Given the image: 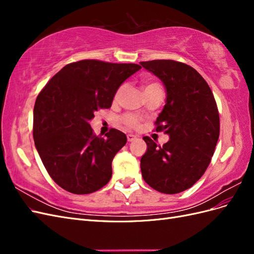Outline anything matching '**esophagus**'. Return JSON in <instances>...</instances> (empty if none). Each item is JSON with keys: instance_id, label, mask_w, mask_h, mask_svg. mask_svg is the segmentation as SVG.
Here are the masks:
<instances>
[{"instance_id": "esophagus-1", "label": "esophagus", "mask_w": 254, "mask_h": 254, "mask_svg": "<svg viewBox=\"0 0 254 254\" xmlns=\"http://www.w3.org/2000/svg\"><path fill=\"white\" fill-rule=\"evenodd\" d=\"M127 140H128V142H132V141L136 140V135H134V134H127Z\"/></svg>"}]
</instances>
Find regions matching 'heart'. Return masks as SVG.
I'll list each match as a JSON object with an SVG mask.
<instances>
[{"instance_id":"b5f03b06","label":"heart","mask_w":254,"mask_h":254,"mask_svg":"<svg viewBox=\"0 0 254 254\" xmlns=\"http://www.w3.org/2000/svg\"><path fill=\"white\" fill-rule=\"evenodd\" d=\"M160 86L158 83H155V82H145L144 83V91L146 90H149V89H152V88H159ZM125 90V86H121L118 91L115 92V95H114V99L115 101H118V99L121 98L123 92H124ZM122 122L124 123V124L128 127H135L137 124H139L140 122V119L136 117V115L134 114H126L124 115V117L122 118Z\"/></svg>"}]
</instances>
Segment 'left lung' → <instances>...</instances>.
Segmentation results:
<instances>
[{"label": "left lung", "instance_id": "8db88e82", "mask_svg": "<svg viewBox=\"0 0 254 254\" xmlns=\"http://www.w3.org/2000/svg\"><path fill=\"white\" fill-rule=\"evenodd\" d=\"M140 64L164 84L166 101L156 130L170 135L163 146L143 137L147 144L141 158L143 179L161 193L178 194L193 187L211 162L219 136L217 105L194 67L174 60Z\"/></svg>", "mask_w": 254, "mask_h": 254}]
</instances>
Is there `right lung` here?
Listing matches in <instances>:
<instances>
[{"instance_id":"1","label":"right lung","mask_w":254,"mask_h":254,"mask_svg":"<svg viewBox=\"0 0 254 254\" xmlns=\"http://www.w3.org/2000/svg\"><path fill=\"white\" fill-rule=\"evenodd\" d=\"M141 65L81 60L66 64L47 83L34 107V140L49 175L73 194L102 189L112 176V160L127 142L111 129L93 134L89 122L109 109L115 92Z\"/></svg>"}]
</instances>
